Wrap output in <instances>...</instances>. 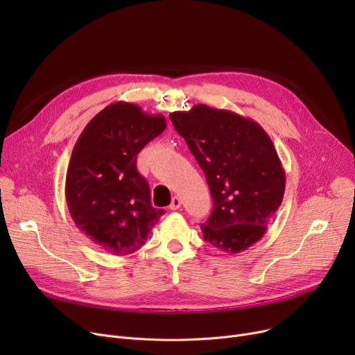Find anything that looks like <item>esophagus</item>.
I'll return each instance as SVG.
<instances>
[{
	"label": "esophagus",
	"instance_id": "1",
	"mask_svg": "<svg viewBox=\"0 0 355 355\" xmlns=\"http://www.w3.org/2000/svg\"><path fill=\"white\" fill-rule=\"evenodd\" d=\"M181 207V198L178 196H174L173 200H171V204H170V209L171 210H178Z\"/></svg>",
	"mask_w": 355,
	"mask_h": 355
}]
</instances>
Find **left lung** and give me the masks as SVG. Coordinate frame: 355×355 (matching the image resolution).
Segmentation results:
<instances>
[{"instance_id": "obj_1", "label": "left lung", "mask_w": 355, "mask_h": 355, "mask_svg": "<svg viewBox=\"0 0 355 355\" xmlns=\"http://www.w3.org/2000/svg\"><path fill=\"white\" fill-rule=\"evenodd\" d=\"M170 118L213 197L214 209L201 226L204 240L229 254L246 250L262 239L285 194V171L272 139L257 122L202 103Z\"/></svg>"}]
</instances>
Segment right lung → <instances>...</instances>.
I'll return each mask as SVG.
<instances>
[{
    "label": "right lung",
    "mask_w": 355,
    "mask_h": 355,
    "mask_svg": "<svg viewBox=\"0 0 355 355\" xmlns=\"http://www.w3.org/2000/svg\"><path fill=\"white\" fill-rule=\"evenodd\" d=\"M166 126L134 103L115 102L93 118L76 145L66 174V202L76 227L112 254L141 249L164 210L151 206L137 155Z\"/></svg>",
    "instance_id": "add662e5"
}]
</instances>
